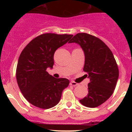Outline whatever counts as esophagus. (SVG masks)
Returning <instances> with one entry per match:
<instances>
[{
  "label": "esophagus",
  "instance_id": "1",
  "mask_svg": "<svg viewBox=\"0 0 132 132\" xmlns=\"http://www.w3.org/2000/svg\"><path fill=\"white\" fill-rule=\"evenodd\" d=\"M71 86H73V87H75V86H78V83H76L75 82H74V81H71V82H70V84Z\"/></svg>",
  "mask_w": 132,
  "mask_h": 132
}]
</instances>
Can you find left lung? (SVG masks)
Masks as SVG:
<instances>
[{"label":"left lung","instance_id":"obj_1","mask_svg":"<svg viewBox=\"0 0 132 132\" xmlns=\"http://www.w3.org/2000/svg\"><path fill=\"white\" fill-rule=\"evenodd\" d=\"M68 43L78 44L85 54L84 71L90 78L88 94L80 102L87 107H97L114 93L119 70L112 52L103 41L87 33H78Z\"/></svg>","mask_w":132,"mask_h":132}]
</instances>
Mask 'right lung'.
I'll return each instance as SVG.
<instances>
[{"label": "right lung", "instance_id": "right-lung-1", "mask_svg": "<svg viewBox=\"0 0 132 132\" xmlns=\"http://www.w3.org/2000/svg\"><path fill=\"white\" fill-rule=\"evenodd\" d=\"M73 35L46 33L34 38L21 52L17 64V83L25 99L35 107L48 109L59 102L70 81L55 78L46 71L52 68L54 55Z\"/></svg>", "mask_w": 132, "mask_h": 132}]
</instances>
